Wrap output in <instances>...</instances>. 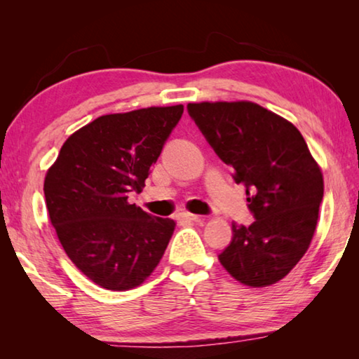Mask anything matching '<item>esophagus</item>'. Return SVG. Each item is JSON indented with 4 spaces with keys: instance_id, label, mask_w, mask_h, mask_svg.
Listing matches in <instances>:
<instances>
[{
    "instance_id": "1",
    "label": "esophagus",
    "mask_w": 359,
    "mask_h": 359,
    "mask_svg": "<svg viewBox=\"0 0 359 359\" xmlns=\"http://www.w3.org/2000/svg\"><path fill=\"white\" fill-rule=\"evenodd\" d=\"M182 220H190V222H201L203 217L201 215H194V214H190V212H184V214L179 215Z\"/></svg>"
}]
</instances>
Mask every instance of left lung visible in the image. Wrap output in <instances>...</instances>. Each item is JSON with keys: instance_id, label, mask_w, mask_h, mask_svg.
Returning a JSON list of instances; mask_svg holds the SVG:
<instances>
[{"instance_id": "8db88e82", "label": "left lung", "mask_w": 359, "mask_h": 359, "mask_svg": "<svg viewBox=\"0 0 359 359\" xmlns=\"http://www.w3.org/2000/svg\"><path fill=\"white\" fill-rule=\"evenodd\" d=\"M191 118L245 187L255 222L236 226L218 255L231 277L253 288L288 274L311 245L323 174L296 126L252 101L190 102Z\"/></svg>"}]
</instances>
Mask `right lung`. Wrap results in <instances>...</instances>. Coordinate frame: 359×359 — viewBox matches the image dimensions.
<instances>
[{
    "label": "right lung",
    "instance_id": "obj_1",
    "mask_svg": "<svg viewBox=\"0 0 359 359\" xmlns=\"http://www.w3.org/2000/svg\"><path fill=\"white\" fill-rule=\"evenodd\" d=\"M184 106L101 115L66 139L44 180L46 208L79 271L101 288L126 291L147 280L175 229L128 194L141 193Z\"/></svg>",
    "mask_w": 359,
    "mask_h": 359
}]
</instances>
